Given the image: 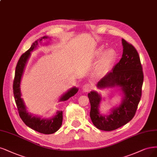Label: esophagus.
<instances>
[{"label":"esophagus","mask_w":157,"mask_h":157,"mask_svg":"<svg viewBox=\"0 0 157 157\" xmlns=\"http://www.w3.org/2000/svg\"><path fill=\"white\" fill-rule=\"evenodd\" d=\"M82 89L85 92H88V91H90L91 89H92V86H91V85H90V84H86L83 86Z\"/></svg>","instance_id":"34e87169"}]
</instances>
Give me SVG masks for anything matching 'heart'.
Here are the masks:
<instances>
[{"mask_svg": "<svg viewBox=\"0 0 157 157\" xmlns=\"http://www.w3.org/2000/svg\"><path fill=\"white\" fill-rule=\"evenodd\" d=\"M104 51V48L101 47L95 52V57L97 58H99L101 56L95 71V76L98 78L104 77L108 73L112 64L114 63L117 56L116 51L112 48L106 50L103 53Z\"/></svg>", "mask_w": 157, "mask_h": 157, "instance_id": "obj_1", "label": "heart"}]
</instances>
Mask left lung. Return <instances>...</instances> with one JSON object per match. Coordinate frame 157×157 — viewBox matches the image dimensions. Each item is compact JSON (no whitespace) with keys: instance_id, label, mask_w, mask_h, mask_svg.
Wrapping results in <instances>:
<instances>
[{"instance_id":"left-lung-1","label":"left lung","mask_w":157,"mask_h":157,"mask_svg":"<svg viewBox=\"0 0 157 157\" xmlns=\"http://www.w3.org/2000/svg\"><path fill=\"white\" fill-rule=\"evenodd\" d=\"M122 44L123 52L120 61L97 85L99 88L120 87L125 96L120 106L113 109L110 114L102 116L98 109L101 96L96 91H91L88 95L91 105L90 118L94 125L102 131L116 130L130 121L142 97L144 73L138 51L124 39Z\"/></svg>"}]
</instances>
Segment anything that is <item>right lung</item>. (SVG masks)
<instances>
[{
  "label": "right lung",
  "instance_id": "obj_1",
  "mask_svg": "<svg viewBox=\"0 0 157 157\" xmlns=\"http://www.w3.org/2000/svg\"><path fill=\"white\" fill-rule=\"evenodd\" d=\"M47 38V36L43 37L40 40L41 41L43 39ZM39 40H37L34 41L32 44L30 48L28 51H26L25 53L19 58V60L17 63L15 68V77L13 83V91L14 95V99L16 105L18 110V112L20 117L23 121L26 124V125L32 128L33 130L45 134H52L56 132L62 125L63 116H62V111L57 112L56 115L54 116L51 119H41L37 117L33 116L27 113L26 107L23 102V99L21 98V91H20V82L21 77L23 75V73L26 63L27 60L30 55V52L33 51L36 46L38 44ZM78 88H73L67 93L65 94L60 99V101H65L69 99V97L73 96L76 94L78 91Z\"/></svg>",
  "mask_w": 157,
  "mask_h": 157
}]
</instances>
